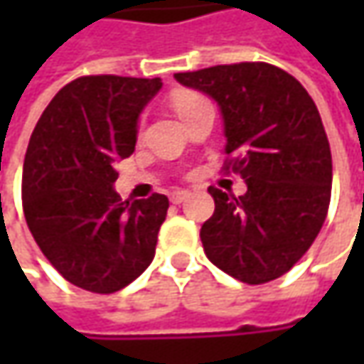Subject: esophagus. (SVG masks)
Listing matches in <instances>:
<instances>
[{
  "label": "esophagus",
  "mask_w": 364,
  "mask_h": 364,
  "mask_svg": "<svg viewBox=\"0 0 364 364\" xmlns=\"http://www.w3.org/2000/svg\"><path fill=\"white\" fill-rule=\"evenodd\" d=\"M190 196L188 190H174L172 194H170V200H172V204H182L186 198Z\"/></svg>",
  "instance_id": "obj_1"
}]
</instances>
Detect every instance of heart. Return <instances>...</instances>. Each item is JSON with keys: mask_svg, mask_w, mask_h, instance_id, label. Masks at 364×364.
Segmentation results:
<instances>
[{"mask_svg": "<svg viewBox=\"0 0 364 364\" xmlns=\"http://www.w3.org/2000/svg\"><path fill=\"white\" fill-rule=\"evenodd\" d=\"M198 101H203L198 95H182V97L176 99V111L180 113V111H184L186 107L194 105V103H198Z\"/></svg>", "mask_w": 364, "mask_h": 364, "instance_id": "1", "label": "heart"}]
</instances>
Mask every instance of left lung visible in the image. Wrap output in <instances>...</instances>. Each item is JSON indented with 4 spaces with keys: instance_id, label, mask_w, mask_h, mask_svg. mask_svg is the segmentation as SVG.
<instances>
[{
    "instance_id": "obj_1",
    "label": "left lung",
    "mask_w": 364,
    "mask_h": 364,
    "mask_svg": "<svg viewBox=\"0 0 364 364\" xmlns=\"http://www.w3.org/2000/svg\"><path fill=\"white\" fill-rule=\"evenodd\" d=\"M174 78L218 105L232 170L247 184L235 198L208 188L215 213L200 229L204 253L245 284L289 272L328 213L332 156L308 91L267 63L210 66Z\"/></svg>"
}]
</instances>
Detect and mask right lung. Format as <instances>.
Masks as SVG:
<instances>
[{
    "instance_id": "add662e5",
    "label": "right lung",
    "mask_w": 364,
    "mask_h": 364,
    "mask_svg": "<svg viewBox=\"0 0 364 364\" xmlns=\"http://www.w3.org/2000/svg\"><path fill=\"white\" fill-rule=\"evenodd\" d=\"M160 89L161 78L80 77L56 92L30 137L21 176L28 229L52 267L87 291H119L156 255L168 196L121 200L113 184Z\"/></svg>"
}]
</instances>
